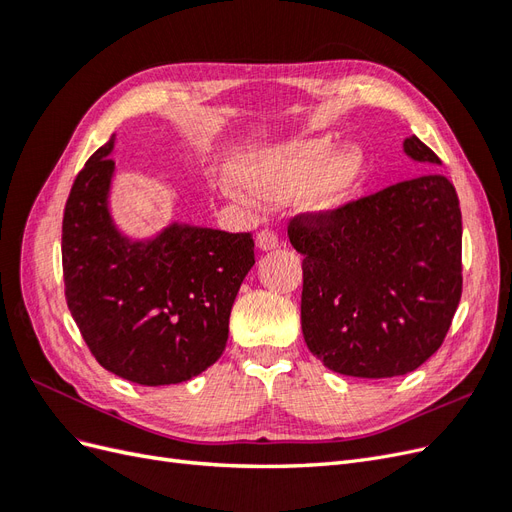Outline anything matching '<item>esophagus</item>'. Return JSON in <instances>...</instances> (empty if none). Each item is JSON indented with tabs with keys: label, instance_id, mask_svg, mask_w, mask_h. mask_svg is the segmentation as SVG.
<instances>
[{
	"label": "esophagus",
	"instance_id": "obj_1",
	"mask_svg": "<svg viewBox=\"0 0 512 512\" xmlns=\"http://www.w3.org/2000/svg\"><path fill=\"white\" fill-rule=\"evenodd\" d=\"M256 245L262 252H271V250H275V247H280V237H277V232L265 228L256 235Z\"/></svg>",
	"mask_w": 512,
	"mask_h": 512
}]
</instances>
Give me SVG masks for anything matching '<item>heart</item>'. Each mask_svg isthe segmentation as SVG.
Masks as SVG:
<instances>
[{
	"instance_id": "heart-1",
	"label": "heart",
	"mask_w": 512,
	"mask_h": 512,
	"mask_svg": "<svg viewBox=\"0 0 512 512\" xmlns=\"http://www.w3.org/2000/svg\"><path fill=\"white\" fill-rule=\"evenodd\" d=\"M243 192L262 203H286L305 192V205L320 215L344 211L367 175V153L359 143L331 151L327 138L247 151L232 166Z\"/></svg>"
}]
</instances>
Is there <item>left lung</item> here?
<instances>
[{
  "mask_svg": "<svg viewBox=\"0 0 512 512\" xmlns=\"http://www.w3.org/2000/svg\"><path fill=\"white\" fill-rule=\"evenodd\" d=\"M404 151L442 164L416 136ZM288 237L305 256L303 337L324 367L395 378L442 346L461 299V209L444 175L395 183L335 215L301 213Z\"/></svg>",
  "mask_w": 512,
  "mask_h": 512,
  "instance_id": "left-lung-1",
  "label": "left lung"
}]
</instances>
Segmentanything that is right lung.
Returning a JSON list of instances; mask_svg holds the SVG:
<instances>
[{
	"mask_svg": "<svg viewBox=\"0 0 512 512\" xmlns=\"http://www.w3.org/2000/svg\"><path fill=\"white\" fill-rule=\"evenodd\" d=\"M115 134L74 179L61 226L70 314L96 361L143 386L179 384L220 359L252 232L173 222L151 239L117 228L111 196Z\"/></svg>",
	"mask_w": 512,
	"mask_h": 512,
	"instance_id": "1",
	"label": "right lung"
}]
</instances>
